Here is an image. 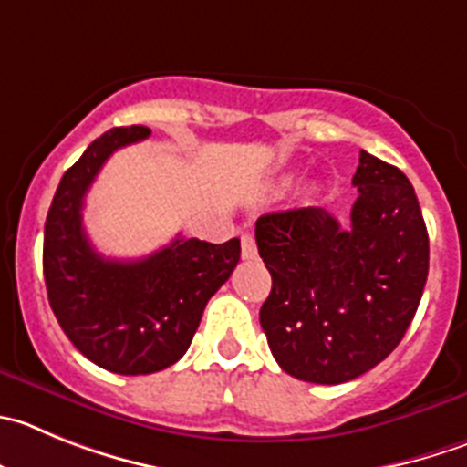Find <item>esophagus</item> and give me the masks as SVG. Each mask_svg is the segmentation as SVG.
Wrapping results in <instances>:
<instances>
[{
    "instance_id": "34e87169",
    "label": "esophagus",
    "mask_w": 467,
    "mask_h": 467,
    "mask_svg": "<svg viewBox=\"0 0 467 467\" xmlns=\"http://www.w3.org/2000/svg\"><path fill=\"white\" fill-rule=\"evenodd\" d=\"M241 245H243V259H256V243L252 234H243Z\"/></svg>"
}]
</instances>
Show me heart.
<instances>
[{"label":"heart","mask_w":467,"mask_h":467,"mask_svg":"<svg viewBox=\"0 0 467 467\" xmlns=\"http://www.w3.org/2000/svg\"><path fill=\"white\" fill-rule=\"evenodd\" d=\"M288 185V179H282V183H279V188H286Z\"/></svg>","instance_id":"1"}]
</instances>
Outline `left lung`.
<instances>
[{
  "label": "left lung",
  "mask_w": 467,
  "mask_h": 467,
  "mask_svg": "<svg viewBox=\"0 0 467 467\" xmlns=\"http://www.w3.org/2000/svg\"><path fill=\"white\" fill-rule=\"evenodd\" d=\"M358 199L341 226L326 208L265 213L256 245L273 288L261 327L293 379L339 385L406 335L429 275V234L401 170L359 150Z\"/></svg>",
  "instance_id": "left-lung-1"
}]
</instances>
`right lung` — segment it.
I'll use <instances>...</instances> for the list:
<instances>
[{
	"label": "right lung",
	"mask_w": 467,
	"mask_h": 467,
	"mask_svg": "<svg viewBox=\"0 0 467 467\" xmlns=\"http://www.w3.org/2000/svg\"><path fill=\"white\" fill-rule=\"evenodd\" d=\"M149 128H114L88 144L57 188L46 220L47 300L75 348L121 376L155 374L190 348L206 303L231 277L241 241L176 238L135 261L105 259L82 226L84 197L105 160L146 140Z\"/></svg>",
	"instance_id": "add662e5"
}]
</instances>
